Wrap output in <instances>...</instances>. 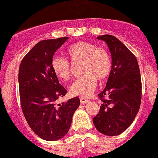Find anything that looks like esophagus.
<instances>
[{
    "mask_svg": "<svg viewBox=\"0 0 158 158\" xmlns=\"http://www.w3.org/2000/svg\"><path fill=\"white\" fill-rule=\"evenodd\" d=\"M80 101H81V104H86V103L89 102H90L88 99L85 98H81Z\"/></svg>",
    "mask_w": 158,
    "mask_h": 158,
    "instance_id": "34e87169",
    "label": "esophagus"
}]
</instances>
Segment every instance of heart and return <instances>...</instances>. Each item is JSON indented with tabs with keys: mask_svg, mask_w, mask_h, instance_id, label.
<instances>
[{
	"mask_svg": "<svg viewBox=\"0 0 158 158\" xmlns=\"http://www.w3.org/2000/svg\"><path fill=\"white\" fill-rule=\"evenodd\" d=\"M67 52L73 63L82 61L81 72L83 74L71 85L70 94L88 98L95 89L97 79L102 81L110 75L112 67L110 55L104 48L87 41L71 45ZM51 67L60 80L67 81L71 78L72 67L67 58L55 56L51 60Z\"/></svg>",
	"mask_w": 158,
	"mask_h": 158,
	"instance_id": "b5f03b06",
	"label": "heart"
}]
</instances>
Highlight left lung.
<instances>
[{
    "instance_id": "left-lung-1",
    "label": "left lung",
    "mask_w": 158,
    "mask_h": 158,
    "mask_svg": "<svg viewBox=\"0 0 158 158\" xmlns=\"http://www.w3.org/2000/svg\"><path fill=\"white\" fill-rule=\"evenodd\" d=\"M97 39L108 45L112 67L106 88L98 94L102 102L93 123L101 133L117 136L131 125L139 111L142 94L140 72L136 56L116 37L103 35Z\"/></svg>"
}]
</instances>
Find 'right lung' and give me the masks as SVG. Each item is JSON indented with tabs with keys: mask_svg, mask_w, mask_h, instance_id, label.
Listing matches in <instances>:
<instances>
[{
	"mask_svg": "<svg viewBox=\"0 0 158 158\" xmlns=\"http://www.w3.org/2000/svg\"><path fill=\"white\" fill-rule=\"evenodd\" d=\"M69 37L39 42L25 56L19 70L20 101L25 118L34 133L47 141L58 140L70 130L73 113L80 106L75 97L56 104L67 90L60 85L51 67L55 52Z\"/></svg>",
	"mask_w": 158,
	"mask_h": 158,
	"instance_id": "1",
	"label": "right lung"
}]
</instances>
